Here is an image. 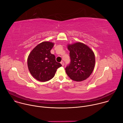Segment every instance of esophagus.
Instances as JSON below:
<instances>
[{"mask_svg":"<svg viewBox=\"0 0 123 123\" xmlns=\"http://www.w3.org/2000/svg\"><path fill=\"white\" fill-rule=\"evenodd\" d=\"M61 65H62V66H64V62L62 61V62H61Z\"/></svg>","mask_w":123,"mask_h":123,"instance_id":"esophagus-1","label":"esophagus"}]
</instances>
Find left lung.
Instances as JSON below:
<instances>
[{"label": "left lung", "instance_id": "left-lung-1", "mask_svg": "<svg viewBox=\"0 0 123 123\" xmlns=\"http://www.w3.org/2000/svg\"><path fill=\"white\" fill-rule=\"evenodd\" d=\"M71 63L66 68L68 77L74 81L81 82L86 80L92 74L95 59L93 50L86 44L76 42L68 44Z\"/></svg>", "mask_w": 123, "mask_h": 123}]
</instances>
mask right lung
Listing matches in <instances>:
<instances>
[{
	"instance_id": "obj_1",
	"label": "right lung",
	"mask_w": 123,
	"mask_h": 123,
	"mask_svg": "<svg viewBox=\"0 0 123 123\" xmlns=\"http://www.w3.org/2000/svg\"><path fill=\"white\" fill-rule=\"evenodd\" d=\"M55 44L44 41L35 47L30 53L27 60L28 67L31 75L41 82L48 81L53 78L57 69L61 67L55 60L50 50Z\"/></svg>"
}]
</instances>
